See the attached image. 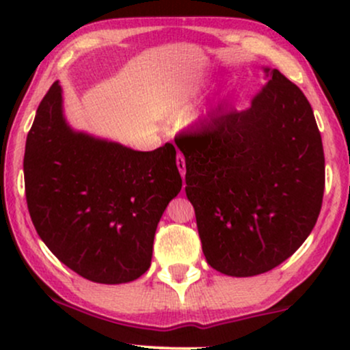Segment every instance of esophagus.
<instances>
[{
	"label": "esophagus",
	"mask_w": 350,
	"mask_h": 350,
	"mask_svg": "<svg viewBox=\"0 0 350 350\" xmlns=\"http://www.w3.org/2000/svg\"><path fill=\"white\" fill-rule=\"evenodd\" d=\"M176 164H178V170L180 172V176L184 178V174H186V159H184V156L178 152V156H176Z\"/></svg>",
	"instance_id": "obj_1"
}]
</instances>
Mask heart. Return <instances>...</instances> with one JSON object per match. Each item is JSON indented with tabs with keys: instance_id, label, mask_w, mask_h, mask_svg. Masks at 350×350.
<instances>
[{
	"instance_id": "b5f03b06",
	"label": "heart",
	"mask_w": 350,
	"mask_h": 350,
	"mask_svg": "<svg viewBox=\"0 0 350 350\" xmlns=\"http://www.w3.org/2000/svg\"><path fill=\"white\" fill-rule=\"evenodd\" d=\"M199 95V83L198 82H186L180 83L179 87L172 88L171 94L167 95L164 102V113L171 118H180L187 115L191 110L192 103Z\"/></svg>"
}]
</instances>
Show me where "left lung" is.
I'll use <instances>...</instances> for the list:
<instances>
[{
  "label": "left lung",
  "mask_w": 350,
  "mask_h": 350,
  "mask_svg": "<svg viewBox=\"0 0 350 350\" xmlns=\"http://www.w3.org/2000/svg\"><path fill=\"white\" fill-rule=\"evenodd\" d=\"M247 110L212 115L176 144L207 263L255 276L290 258L316 226L324 151L312 108L276 69Z\"/></svg>",
  "instance_id": "1"
}]
</instances>
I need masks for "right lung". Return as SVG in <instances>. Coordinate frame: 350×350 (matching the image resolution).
<instances>
[{
    "label": "right lung",
    "mask_w": 350,
    "mask_h": 350,
    "mask_svg": "<svg viewBox=\"0 0 350 350\" xmlns=\"http://www.w3.org/2000/svg\"><path fill=\"white\" fill-rule=\"evenodd\" d=\"M23 166L31 220L66 267L103 284L150 268L156 227L183 186L171 143L135 151L75 133L54 82L27 133Z\"/></svg>",
    "instance_id": "1"
}]
</instances>
